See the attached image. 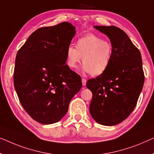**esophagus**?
Returning a JSON list of instances; mask_svg holds the SVG:
<instances>
[{
  "mask_svg": "<svg viewBox=\"0 0 154 154\" xmlns=\"http://www.w3.org/2000/svg\"><path fill=\"white\" fill-rule=\"evenodd\" d=\"M82 85H83V86H86V79L82 78Z\"/></svg>",
  "mask_w": 154,
  "mask_h": 154,
  "instance_id": "1",
  "label": "esophagus"
}]
</instances>
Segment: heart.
I'll list each match as a JSON object with an SVG mask.
<instances>
[{"label":"heart","mask_w":154,"mask_h":154,"mask_svg":"<svg viewBox=\"0 0 154 154\" xmlns=\"http://www.w3.org/2000/svg\"><path fill=\"white\" fill-rule=\"evenodd\" d=\"M113 46L109 41L93 34L79 38L76 48L70 45L66 52V64L75 69L82 61V70L91 73L92 76H99L106 72L111 62ZM83 58H82V57Z\"/></svg>","instance_id":"b5f03b06"}]
</instances>
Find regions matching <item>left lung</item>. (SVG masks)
I'll list each match as a JSON object with an SVG mask.
<instances>
[{"label":"left lung","instance_id":"obj_1","mask_svg":"<svg viewBox=\"0 0 154 154\" xmlns=\"http://www.w3.org/2000/svg\"><path fill=\"white\" fill-rule=\"evenodd\" d=\"M109 38L111 62L104 74L88 80L93 93L89 111L97 123L113 126L127 119L136 107L144 75L140 52L128 35L116 26H94Z\"/></svg>","mask_w":154,"mask_h":154}]
</instances>
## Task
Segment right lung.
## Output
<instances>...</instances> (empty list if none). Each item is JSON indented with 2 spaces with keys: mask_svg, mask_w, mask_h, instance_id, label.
I'll return each mask as SVG.
<instances>
[{
  "mask_svg": "<svg viewBox=\"0 0 154 154\" xmlns=\"http://www.w3.org/2000/svg\"><path fill=\"white\" fill-rule=\"evenodd\" d=\"M68 22L36 29L18 50L14 85L22 106L43 125L65 116L82 79L66 64V52L75 34Z\"/></svg>",
  "mask_w": 154,
  "mask_h": 154,
  "instance_id": "1",
  "label": "right lung"
}]
</instances>
